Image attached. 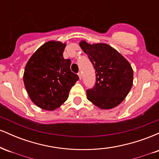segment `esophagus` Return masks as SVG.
<instances>
[{
    "instance_id": "esophagus-1",
    "label": "esophagus",
    "mask_w": 159,
    "mask_h": 159,
    "mask_svg": "<svg viewBox=\"0 0 159 159\" xmlns=\"http://www.w3.org/2000/svg\"><path fill=\"white\" fill-rule=\"evenodd\" d=\"M78 77H79V78H80V80L81 79V72H78Z\"/></svg>"
}]
</instances>
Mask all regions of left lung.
Returning a JSON list of instances; mask_svg holds the SVG:
<instances>
[{"mask_svg":"<svg viewBox=\"0 0 159 159\" xmlns=\"http://www.w3.org/2000/svg\"><path fill=\"white\" fill-rule=\"evenodd\" d=\"M80 46L96 70V84L87 90V99L101 109H111L125 99L133 84V69L129 61L105 43Z\"/></svg>","mask_w":159,"mask_h":159,"instance_id":"obj_1","label":"left lung"}]
</instances>
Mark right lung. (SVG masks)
<instances>
[{"instance_id": "1", "label": "right lung", "mask_w": 159, "mask_h": 159, "mask_svg": "<svg viewBox=\"0 0 159 159\" xmlns=\"http://www.w3.org/2000/svg\"><path fill=\"white\" fill-rule=\"evenodd\" d=\"M65 43L49 41L39 47L25 66L24 84L31 101L47 111L66 101L78 75L71 72V61L63 56Z\"/></svg>"}]
</instances>
